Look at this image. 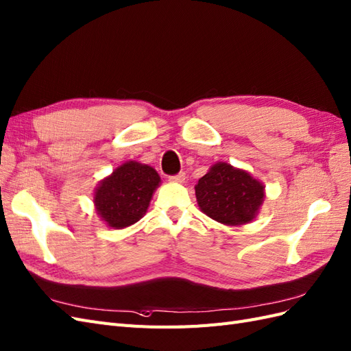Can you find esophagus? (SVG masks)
<instances>
[{"instance_id":"1","label":"esophagus","mask_w":351,"mask_h":351,"mask_svg":"<svg viewBox=\"0 0 351 351\" xmlns=\"http://www.w3.org/2000/svg\"><path fill=\"white\" fill-rule=\"evenodd\" d=\"M169 181H170V182L182 184V182H185V173H184V172H181V173H178V175L170 176V178H169Z\"/></svg>"}]
</instances>
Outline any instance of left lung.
I'll list each match as a JSON object with an SVG mask.
<instances>
[{
  "label": "left lung",
  "mask_w": 351,
  "mask_h": 351,
  "mask_svg": "<svg viewBox=\"0 0 351 351\" xmlns=\"http://www.w3.org/2000/svg\"><path fill=\"white\" fill-rule=\"evenodd\" d=\"M195 197L204 215L219 223L239 226L257 216L265 185L245 170L219 162L198 179Z\"/></svg>",
  "instance_id": "left-lung-1"
}]
</instances>
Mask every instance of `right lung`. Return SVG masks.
Returning <instances> with one entry per match:
<instances>
[{"label":"right lung","instance_id":"1","mask_svg":"<svg viewBox=\"0 0 351 351\" xmlns=\"http://www.w3.org/2000/svg\"><path fill=\"white\" fill-rule=\"evenodd\" d=\"M158 184L160 176L156 169L126 162L95 188L97 215L113 229L131 226L145 215Z\"/></svg>","mask_w":351,"mask_h":351}]
</instances>
